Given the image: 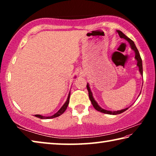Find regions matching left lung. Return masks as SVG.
Returning a JSON list of instances; mask_svg holds the SVG:
<instances>
[{
  "instance_id": "left-lung-1",
  "label": "left lung",
  "mask_w": 156,
  "mask_h": 156,
  "mask_svg": "<svg viewBox=\"0 0 156 156\" xmlns=\"http://www.w3.org/2000/svg\"><path fill=\"white\" fill-rule=\"evenodd\" d=\"M117 32L118 33V34H119V36H120V38H125V39H126V40L129 42V44H130V45H131V49H133L134 51H135V54H136L135 58H136V59L137 60V61H138V63H137V65H138V67H139L140 72V73L142 75V74H143V71H142V58H141V57H140V53L138 51V49H137V47H136L135 44H134V43H133V41H132V40H131L130 38H129L127 36H126L125 34H124L121 31L118 30V31H117ZM87 90L89 91V99H90V100H91L92 105H93V106H94V107L95 108V109H96L97 111H98V112H102V113H107V114L116 115V114H120V113H122L124 112H125L126 109H128V108H126V109H124L122 110L116 111V112H112V111H107V110H105V109H102L101 107H99V105L97 104V102L95 101V100L94 99L93 96H92V93H91V91L90 90V88H89V84H87Z\"/></svg>"
}]
</instances>
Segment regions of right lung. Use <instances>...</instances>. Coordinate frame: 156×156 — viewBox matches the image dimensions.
I'll list each match as a JSON object with an SVG mask.
<instances>
[{
  "label": "right lung",
  "mask_w": 156,
  "mask_h": 156,
  "mask_svg": "<svg viewBox=\"0 0 156 156\" xmlns=\"http://www.w3.org/2000/svg\"><path fill=\"white\" fill-rule=\"evenodd\" d=\"M70 94H71V93L69 92V95H68V98H67V101H66L65 103L63 105V106L59 109L58 112L55 113L54 115H53L51 116H49V117H45V116H43V115H35V116H36V117H37V118H41V119H49V118H54L58 117V116H60V115H62V113L65 112V110L67 109V106H68V105H69V102Z\"/></svg>",
  "instance_id": "right-lung-1"
}]
</instances>
